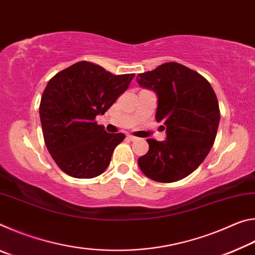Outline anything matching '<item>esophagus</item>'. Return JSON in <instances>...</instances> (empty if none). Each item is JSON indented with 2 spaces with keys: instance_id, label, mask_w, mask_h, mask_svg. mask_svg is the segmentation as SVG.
Here are the masks:
<instances>
[{
  "instance_id": "esophagus-1",
  "label": "esophagus",
  "mask_w": 255,
  "mask_h": 255,
  "mask_svg": "<svg viewBox=\"0 0 255 255\" xmlns=\"http://www.w3.org/2000/svg\"><path fill=\"white\" fill-rule=\"evenodd\" d=\"M127 138L129 140H136L137 139V137H135V136H132V135H127Z\"/></svg>"
}]
</instances>
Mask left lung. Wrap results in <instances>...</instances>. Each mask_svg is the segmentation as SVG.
Segmentation results:
<instances>
[{
  "mask_svg": "<svg viewBox=\"0 0 255 255\" xmlns=\"http://www.w3.org/2000/svg\"><path fill=\"white\" fill-rule=\"evenodd\" d=\"M137 82L157 94L155 118L167 135L163 141L148 138L138 165L149 179L175 182L191 174L213 147L221 119L217 97L204 76L175 62L140 73Z\"/></svg>",
  "mask_w": 255,
  "mask_h": 255,
  "instance_id": "8db88e82",
  "label": "left lung"
}]
</instances>
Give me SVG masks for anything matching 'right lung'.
<instances>
[{
	"label": "right lung",
	"instance_id": "1",
	"mask_svg": "<svg viewBox=\"0 0 255 255\" xmlns=\"http://www.w3.org/2000/svg\"><path fill=\"white\" fill-rule=\"evenodd\" d=\"M133 76L115 75L83 60L49 80L39 106L42 133L51 157L66 174L91 179L106 171L126 136L107 132L96 117L105 115Z\"/></svg>",
	"mask_w": 255,
	"mask_h": 255
}]
</instances>
